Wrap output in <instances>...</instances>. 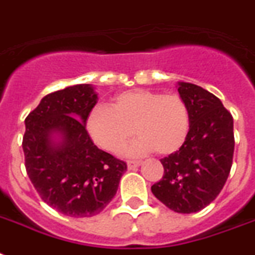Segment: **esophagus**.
<instances>
[{"label":"esophagus","instance_id":"esophagus-1","mask_svg":"<svg viewBox=\"0 0 255 255\" xmlns=\"http://www.w3.org/2000/svg\"><path fill=\"white\" fill-rule=\"evenodd\" d=\"M141 165V161H128L127 162V166L128 169L131 170V169H134V167H137Z\"/></svg>","mask_w":255,"mask_h":255}]
</instances>
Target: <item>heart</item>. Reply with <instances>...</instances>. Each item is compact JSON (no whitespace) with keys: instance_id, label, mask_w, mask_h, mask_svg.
<instances>
[{"instance_id":"heart-1","label":"heart","mask_w":255,"mask_h":255,"mask_svg":"<svg viewBox=\"0 0 255 255\" xmlns=\"http://www.w3.org/2000/svg\"><path fill=\"white\" fill-rule=\"evenodd\" d=\"M85 126L93 141L106 152H121L134 131L140 137L127 149L129 156L152 150L166 156L186 141L190 111L179 94L133 89L115 95L109 109L90 110Z\"/></svg>"}]
</instances>
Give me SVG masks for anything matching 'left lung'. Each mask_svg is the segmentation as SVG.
<instances>
[{"instance_id": "1", "label": "left lung", "mask_w": 255, "mask_h": 255, "mask_svg": "<svg viewBox=\"0 0 255 255\" xmlns=\"http://www.w3.org/2000/svg\"><path fill=\"white\" fill-rule=\"evenodd\" d=\"M178 93L190 111V129L183 145L161 160L163 177L153 195L178 214L207 207L224 187L235 152L233 118L216 95L188 82Z\"/></svg>"}]
</instances>
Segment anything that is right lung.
<instances>
[{
    "mask_svg": "<svg viewBox=\"0 0 255 255\" xmlns=\"http://www.w3.org/2000/svg\"><path fill=\"white\" fill-rule=\"evenodd\" d=\"M97 101L92 85H73L45 95L24 121L27 175L41 199L65 216L102 212L127 170V163L94 145L86 131Z\"/></svg>",
    "mask_w": 255,
    "mask_h": 255,
    "instance_id": "right-lung-1",
    "label": "right lung"
}]
</instances>
